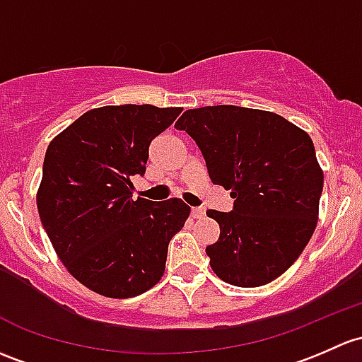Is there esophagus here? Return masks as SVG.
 I'll return each instance as SVG.
<instances>
[{
	"label": "esophagus",
	"instance_id": "obj_1",
	"mask_svg": "<svg viewBox=\"0 0 362 362\" xmlns=\"http://www.w3.org/2000/svg\"><path fill=\"white\" fill-rule=\"evenodd\" d=\"M194 218H203L204 216V208H192L191 210Z\"/></svg>",
	"mask_w": 362,
	"mask_h": 362
}]
</instances>
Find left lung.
<instances>
[{
    "instance_id": "8db88e82",
    "label": "left lung",
    "mask_w": 362,
    "mask_h": 362,
    "mask_svg": "<svg viewBox=\"0 0 362 362\" xmlns=\"http://www.w3.org/2000/svg\"><path fill=\"white\" fill-rule=\"evenodd\" d=\"M175 128L192 136L211 182L234 199L229 213L206 211L220 226L206 248L213 272L241 288L271 283L317 226L325 175L309 133L279 114L238 105L189 109Z\"/></svg>"
}]
</instances>
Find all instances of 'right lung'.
<instances>
[{"label":"right lung","mask_w":362,"mask_h":362,"mask_svg":"<svg viewBox=\"0 0 362 362\" xmlns=\"http://www.w3.org/2000/svg\"><path fill=\"white\" fill-rule=\"evenodd\" d=\"M182 107L105 105L55 136L43 163L37 211L72 277L98 295L132 298L165 274L170 239L191 206L182 199H133L149 146Z\"/></svg>","instance_id":"right-lung-1"}]
</instances>
